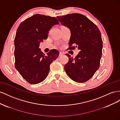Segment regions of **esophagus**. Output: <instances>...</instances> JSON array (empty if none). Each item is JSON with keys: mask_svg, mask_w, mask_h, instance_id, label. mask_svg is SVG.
<instances>
[{"mask_svg": "<svg viewBox=\"0 0 120 120\" xmlns=\"http://www.w3.org/2000/svg\"><path fill=\"white\" fill-rule=\"evenodd\" d=\"M64 54V53L63 52H60V54H59V56H62V55H63Z\"/></svg>", "mask_w": 120, "mask_h": 120, "instance_id": "1", "label": "esophagus"}]
</instances>
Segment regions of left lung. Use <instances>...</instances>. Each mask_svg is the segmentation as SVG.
<instances>
[{"instance_id": "left-lung-1", "label": "left lung", "mask_w": 120, "mask_h": 120, "mask_svg": "<svg viewBox=\"0 0 120 120\" xmlns=\"http://www.w3.org/2000/svg\"><path fill=\"white\" fill-rule=\"evenodd\" d=\"M57 18L71 32L68 49L77 48L80 51L74 58L66 54L69 61L65 65V71L73 81L78 83L86 82L100 67L102 49L100 30L91 20L79 13H71Z\"/></svg>"}]
</instances>
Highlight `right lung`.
<instances>
[{
	"label": "right lung",
	"mask_w": 120,
	"mask_h": 120,
	"mask_svg": "<svg viewBox=\"0 0 120 120\" xmlns=\"http://www.w3.org/2000/svg\"><path fill=\"white\" fill-rule=\"evenodd\" d=\"M59 23L54 17L37 14L25 19L17 29L14 42L15 67L30 84L45 80L50 64L59 56L56 49L50 50L46 56L39 48L40 43L47 39L51 28Z\"/></svg>",
	"instance_id": "1"
}]
</instances>
